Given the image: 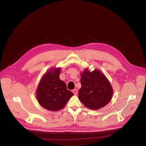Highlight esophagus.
I'll use <instances>...</instances> for the list:
<instances>
[{
	"mask_svg": "<svg viewBox=\"0 0 146 146\" xmlns=\"http://www.w3.org/2000/svg\"><path fill=\"white\" fill-rule=\"evenodd\" d=\"M72 92L74 93V95H77L78 94V90L76 89H74L73 90H72Z\"/></svg>",
	"mask_w": 146,
	"mask_h": 146,
	"instance_id": "esophagus-1",
	"label": "esophagus"
}]
</instances>
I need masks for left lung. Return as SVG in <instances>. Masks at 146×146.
Listing matches in <instances>:
<instances>
[{
    "mask_svg": "<svg viewBox=\"0 0 146 146\" xmlns=\"http://www.w3.org/2000/svg\"><path fill=\"white\" fill-rule=\"evenodd\" d=\"M78 98L85 106L92 110L102 108L111 100L113 90L109 81L98 70L82 73Z\"/></svg>",
    "mask_w": 146,
    "mask_h": 146,
    "instance_id": "8db88e82",
    "label": "left lung"
}]
</instances>
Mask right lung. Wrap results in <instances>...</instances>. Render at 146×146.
<instances>
[{"mask_svg":"<svg viewBox=\"0 0 146 146\" xmlns=\"http://www.w3.org/2000/svg\"><path fill=\"white\" fill-rule=\"evenodd\" d=\"M60 69L49 71L42 78L37 89L38 102L44 108L58 111L64 108L73 93L67 90L65 82L60 79Z\"/></svg>","mask_w":146,"mask_h":146,"instance_id":"right-lung-1","label":"right lung"}]
</instances>
